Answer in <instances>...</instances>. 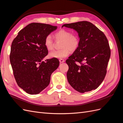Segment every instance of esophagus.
Listing matches in <instances>:
<instances>
[{"label": "esophagus", "mask_w": 123, "mask_h": 123, "mask_svg": "<svg viewBox=\"0 0 123 123\" xmlns=\"http://www.w3.org/2000/svg\"><path fill=\"white\" fill-rule=\"evenodd\" d=\"M60 62H61V63H62V62H65V60H63V59H60Z\"/></svg>", "instance_id": "obj_1"}]
</instances>
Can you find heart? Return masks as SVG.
Instances as JSON below:
<instances>
[{
    "instance_id": "heart-1",
    "label": "heart",
    "mask_w": 123,
    "mask_h": 123,
    "mask_svg": "<svg viewBox=\"0 0 123 123\" xmlns=\"http://www.w3.org/2000/svg\"><path fill=\"white\" fill-rule=\"evenodd\" d=\"M54 39L56 41H62L61 50H55L51 52L49 55L50 57L62 59L69 55L70 51L74 52L77 49L79 45V38L78 36L72 33L69 30L62 29L55 33ZM44 45L48 51L53 50L54 43L50 35L46 37L44 41Z\"/></svg>"
}]
</instances>
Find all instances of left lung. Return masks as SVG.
I'll list each match as a JSON object with an SVG mask.
<instances>
[{"mask_svg": "<svg viewBox=\"0 0 123 123\" xmlns=\"http://www.w3.org/2000/svg\"><path fill=\"white\" fill-rule=\"evenodd\" d=\"M63 26L74 29L80 39L78 48L66 61L69 66L68 81L74 90L80 92L95 90L105 77L111 56L106 37L88 21L65 24ZM76 62L80 65H77Z\"/></svg>", "mask_w": 123, "mask_h": 123, "instance_id": "1", "label": "left lung"}]
</instances>
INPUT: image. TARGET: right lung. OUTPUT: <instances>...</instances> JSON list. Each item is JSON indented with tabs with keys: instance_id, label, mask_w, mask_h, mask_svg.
<instances>
[{
	"instance_id": "right-lung-1",
	"label": "right lung",
	"mask_w": 123,
	"mask_h": 123,
	"mask_svg": "<svg viewBox=\"0 0 123 123\" xmlns=\"http://www.w3.org/2000/svg\"><path fill=\"white\" fill-rule=\"evenodd\" d=\"M57 26L32 23L19 32L12 41L10 62L18 86L31 95L37 94L48 86L52 73L60 65L57 58L43 61L48 53L46 37Z\"/></svg>"
}]
</instances>
